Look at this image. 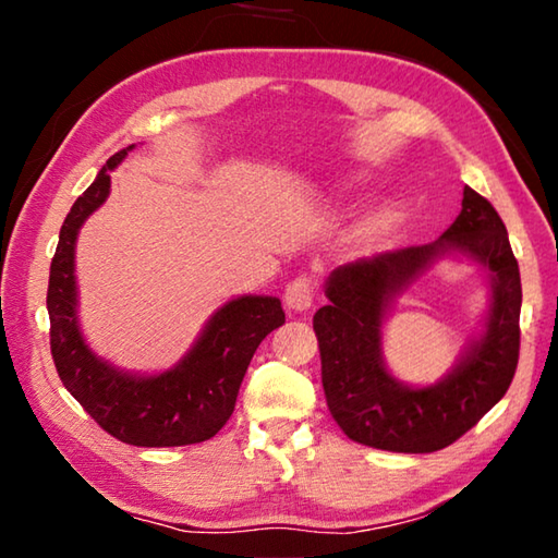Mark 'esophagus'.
Here are the masks:
<instances>
[{
	"instance_id": "1",
	"label": "esophagus",
	"mask_w": 558,
	"mask_h": 558,
	"mask_svg": "<svg viewBox=\"0 0 558 558\" xmlns=\"http://www.w3.org/2000/svg\"><path fill=\"white\" fill-rule=\"evenodd\" d=\"M315 295H317L315 282L305 276H300L286 288V305L288 310H292V313H305V310L313 307Z\"/></svg>"
}]
</instances>
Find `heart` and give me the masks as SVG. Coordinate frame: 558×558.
I'll return each mask as SVG.
<instances>
[{"mask_svg": "<svg viewBox=\"0 0 558 558\" xmlns=\"http://www.w3.org/2000/svg\"><path fill=\"white\" fill-rule=\"evenodd\" d=\"M386 226H389V219H384V216H379V219H372L362 229V239L364 241H376L386 231Z\"/></svg>", "mask_w": 558, "mask_h": 558, "instance_id": "b5f03b06", "label": "heart"}]
</instances>
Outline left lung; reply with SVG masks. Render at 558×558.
I'll list each match as a JSON object with an SVG mask.
<instances>
[{
  "mask_svg": "<svg viewBox=\"0 0 558 558\" xmlns=\"http://www.w3.org/2000/svg\"><path fill=\"white\" fill-rule=\"evenodd\" d=\"M483 262L494 282L484 339L446 380L428 390L396 383L380 362V319L388 300L442 252ZM329 302L313 317L327 409L347 438L391 452H436L475 426L507 393L519 362L522 280L502 219L475 189L440 241L376 253L339 266Z\"/></svg>",
  "mask_w": 558,
  "mask_h": 558,
  "instance_id": "8db88e82",
  "label": "left lung"
}]
</instances>
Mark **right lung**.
<instances>
[{
    "mask_svg": "<svg viewBox=\"0 0 558 558\" xmlns=\"http://www.w3.org/2000/svg\"><path fill=\"white\" fill-rule=\"evenodd\" d=\"M130 149L132 145L108 159L61 226L46 292L51 356L65 389L112 438L137 448L192 446L214 438L231 418L253 354L272 329L286 323V313L278 298L231 300L209 319L192 352L174 369L157 376L122 374L90 352L75 317V235L108 199V169L118 167Z\"/></svg>",
    "mask_w": 558,
    "mask_h": 558,
    "instance_id": "right-lung-1",
    "label": "right lung"
}]
</instances>
